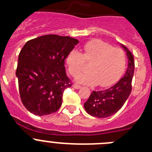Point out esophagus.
<instances>
[{
  "label": "esophagus",
  "instance_id": "1",
  "mask_svg": "<svg viewBox=\"0 0 152 152\" xmlns=\"http://www.w3.org/2000/svg\"><path fill=\"white\" fill-rule=\"evenodd\" d=\"M73 87L75 88V89H80V88H81L80 85H78V84H74Z\"/></svg>",
  "mask_w": 152,
  "mask_h": 152
}]
</instances>
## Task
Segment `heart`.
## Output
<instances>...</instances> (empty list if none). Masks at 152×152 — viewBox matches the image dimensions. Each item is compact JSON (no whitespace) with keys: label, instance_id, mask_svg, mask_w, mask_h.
I'll return each instance as SVG.
<instances>
[{"label":"heart","instance_id":"b5f03b06","mask_svg":"<svg viewBox=\"0 0 152 152\" xmlns=\"http://www.w3.org/2000/svg\"><path fill=\"white\" fill-rule=\"evenodd\" d=\"M66 62L69 73L74 77L84 69L85 63H91L89 72L77 75V82L108 87L116 82L124 72L126 56L120 48H113L110 44L96 39L87 42L83 47V53L75 49L71 51Z\"/></svg>","mask_w":152,"mask_h":152}]
</instances>
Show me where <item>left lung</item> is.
<instances>
[{
  "label": "left lung",
  "instance_id": "left-lung-1",
  "mask_svg": "<svg viewBox=\"0 0 152 152\" xmlns=\"http://www.w3.org/2000/svg\"><path fill=\"white\" fill-rule=\"evenodd\" d=\"M122 46L126 50L129 60L126 75L111 88L104 91H93L84 104L85 110L91 116L97 118L112 116L122 108L131 94L135 69L134 57L125 45Z\"/></svg>",
  "mask_w": 152,
  "mask_h": 152
}]
</instances>
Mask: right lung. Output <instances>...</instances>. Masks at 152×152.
Masks as SVG:
<instances>
[{
	"label": "right lung",
	"instance_id": "right-lung-1",
	"mask_svg": "<svg viewBox=\"0 0 152 152\" xmlns=\"http://www.w3.org/2000/svg\"><path fill=\"white\" fill-rule=\"evenodd\" d=\"M77 43L69 36L50 34L29 40L23 47L16 75L21 101L31 113L45 116L60 108L64 91L72 85L64 60Z\"/></svg>",
	"mask_w": 152,
	"mask_h": 152
}]
</instances>
